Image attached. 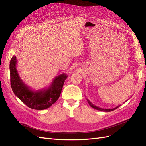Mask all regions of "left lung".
<instances>
[{
    "label": "left lung",
    "instance_id": "obj_1",
    "mask_svg": "<svg viewBox=\"0 0 146 146\" xmlns=\"http://www.w3.org/2000/svg\"><path fill=\"white\" fill-rule=\"evenodd\" d=\"M86 100L88 101V104H89V105L91 106V107L92 108H93L96 110H99V111H104V112H110V111H114V110H115L116 109H117L119 107H120L121 105H119L118 106H117L116 107L114 108H112V109H105V108H100V107H97V106H96L95 105H94L93 104H92L91 102H90V100L86 98Z\"/></svg>",
    "mask_w": 146,
    "mask_h": 146
}]
</instances>
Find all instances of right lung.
<instances>
[{"instance_id":"1","label":"right lung","mask_w":146,"mask_h":146,"mask_svg":"<svg viewBox=\"0 0 146 146\" xmlns=\"http://www.w3.org/2000/svg\"><path fill=\"white\" fill-rule=\"evenodd\" d=\"M16 64V56H13L10 62V84L13 92L24 104L32 109L42 110L49 108L58 100L67 75L62 74L56 76L47 88L32 90L22 80Z\"/></svg>"}]
</instances>
